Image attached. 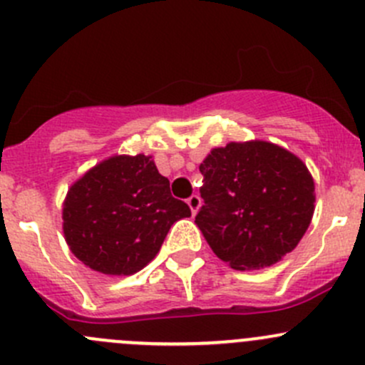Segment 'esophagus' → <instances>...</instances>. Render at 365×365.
<instances>
[{"instance_id": "obj_1", "label": "esophagus", "mask_w": 365, "mask_h": 365, "mask_svg": "<svg viewBox=\"0 0 365 365\" xmlns=\"http://www.w3.org/2000/svg\"><path fill=\"white\" fill-rule=\"evenodd\" d=\"M187 205H189V208H190V212H192V215H196L197 210H200V206H201V197L194 194V196H190L189 200H187Z\"/></svg>"}]
</instances>
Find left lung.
<instances>
[{"label":"left lung","instance_id":"left-lung-1","mask_svg":"<svg viewBox=\"0 0 365 365\" xmlns=\"http://www.w3.org/2000/svg\"><path fill=\"white\" fill-rule=\"evenodd\" d=\"M205 206L196 226L233 270L272 267L297 247L314 213V180L300 157L270 141H231L200 164Z\"/></svg>","mask_w":365,"mask_h":365}]
</instances>
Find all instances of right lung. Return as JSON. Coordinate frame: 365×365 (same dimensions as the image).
<instances>
[{
	"instance_id": "obj_1",
	"label": "right lung",
	"mask_w": 365,
	"mask_h": 365,
	"mask_svg": "<svg viewBox=\"0 0 365 365\" xmlns=\"http://www.w3.org/2000/svg\"><path fill=\"white\" fill-rule=\"evenodd\" d=\"M190 217L152 155H113L88 169L63 200L70 252L104 275H132L160 251L169 227Z\"/></svg>"
}]
</instances>
